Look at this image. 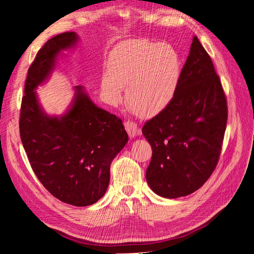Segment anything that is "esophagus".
Masks as SVG:
<instances>
[{"label":"esophagus","instance_id":"obj_1","mask_svg":"<svg viewBox=\"0 0 254 254\" xmlns=\"http://www.w3.org/2000/svg\"><path fill=\"white\" fill-rule=\"evenodd\" d=\"M125 129H126V131L128 132L130 137H134L135 135L140 133V129L137 128V125L131 121L125 122Z\"/></svg>","mask_w":254,"mask_h":254}]
</instances>
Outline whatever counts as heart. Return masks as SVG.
I'll return each instance as SVG.
<instances>
[{
	"instance_id": "obj_1",
	"label": "heart",
	"mask_w": 254,
	"mask_h": 254,
	"mask_svg": "<svg viewBox=\"0 0 254 254\" xmlns=\"http://www.w3.org/2000/svg\"><path fill=\"white\" fill-rule=\"evenodd\" d=\"M181 75L180 54L172 44L130 40L121 43L111 53L101 89L107 102L118 105L123 99V87L127 86L128 107L137 117L148 119L171 106Z\"/></svg>"
}]
</instances>
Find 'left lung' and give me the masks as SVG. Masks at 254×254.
<instances>
[{"instance_id":"1","label":"left lung","mask_w":254,"mask_h":254,"mask_svg":"<svg viewBox=\"0 0 254 254\" xmlns=\"http://www.w3.org/2000/svg\"><path fill=\"white\" fill-rule=\"evenodd\" d=\"M227 119L219 76L195 36L174 102L142 128L152 148L146 171L150 189L171 199L200 189L218 163Z\"/></svg>"}]
</instances>
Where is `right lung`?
I'll list each match as a JSON object with an SVG mask.
<instances>
[{
    "label": "right lung",
    "instance_id": "add662e5",
    "mask_svg": "<svg viewBox=\"0 0 254 254\" xmlns=\"http://www.w3.org/2000/svg\"><path fill=\"white\" fill-rule=\"evenodd\" d=\"M74 32L53 37L29 66L20 113V136L37 178L60 201L87 206L109 186L110 164L128 142L122 120L97 107L82 86L74 87L70 108L50 117L36 88L47 80L63 50L76 44Z\"/></svg>",
    "mask_w": 254,
    "mask_h": 254
}]
</instances>
